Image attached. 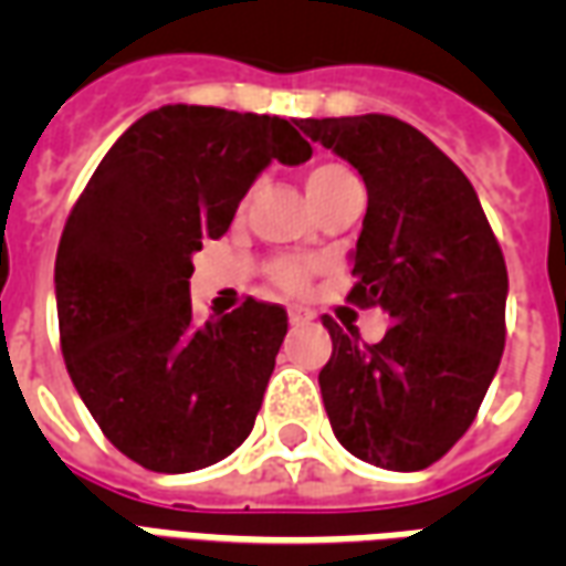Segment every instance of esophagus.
I'll use <instances>...</instances> for the list:
<instances>
[{"instance_id": "1", "label": "esophagus", "mask_w": 566, "mask_h": 566, "mask_svg": "<svg viewBox=\"0 0 566 566\" xmlns=\"http://www.w3.org/2000/svg\"><path fill=\"white\" fill-rule=\"evenodd\" d=\"M287 321H291L294 327H303V324H308V315L303 308H287Z\"/></svg>"}]
</instances>
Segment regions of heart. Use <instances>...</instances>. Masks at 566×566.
<instances>
[{
    "label": "heart",
    "mask_w": 566,
    "mask_h": 566,
    "mask_svg": "<svg viewBox=\"0 0 566 566\" xmlns=\"http://www.w3.org/2000/svg\"><path fill=\"white\" fill-rule=\"evenodd\" d=\"M345 178H355V175L348 172L345 166H336V163H321L315 169H308L306 175V190H308V199L318 197L324 193L327 187H333L336 181H345ZM306 272L308 266L303 260H294V258H284V260H275L272 263V282L284 287V291H300L303 284H306Z\"/></svg>",
    "instance_id": "obj_1"
}]
</instances>
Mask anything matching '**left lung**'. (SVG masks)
<instances>
[{"mask_svg": "<svg viewBox=\"0 0 566 566\" xmlns=\"http://www.w3.org/2000/svg\"><path fill=\"white\" fill-rule=\"evenodd\" d=\"M367 185L352 251L355 306L391 327L360 343L324 315L333 355L318 376L333 433L355 458L424 470L473 424L506 343V263L467 175L424 133L388 115L296 120Z\"/></svg>", "mask_w": 566, "mask_h": 566, "instance_id": "obj_1", "label": "left lung"}]
</instances>
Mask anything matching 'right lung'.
I'll use <instances>...</instances> for the list:
<instances>
[{"label":"right lung","mask_w":566,"mask_h":566,"mask_svg":"<svg viewBox=\"0 0 566 566\" xmlns=\"http://www.w3.org/2000/svg\"><path fill=\"white\" fill-rule=\"evenodd\" d=\"M312 157L296 120L163 105L108 148L56 248L60 345L72 385L117 451L154 473H193L254 427L287 312L248 296L193 321L202 239L230 230L272 160Z\"/></svg>","instance_id":"right-lung-1"}]
</instances>
